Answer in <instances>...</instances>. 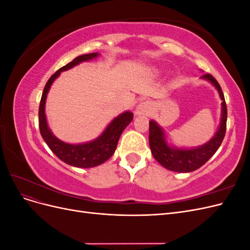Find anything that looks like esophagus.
<instances>
[{
	"instance_id": "34e87169",
	"label": "esophagus",
	"mask_w": 250,
	"mask_h": 250,
	"mask_svg": "<svg viewBox=\"0 0 250 250\" xmlns=\"http://www.w3.org/2000/svg\"><path fill=\"white\" fill-rule=\"evenodd\" d=\"M151 104L149 101H142L135 109V115L138 116H147L150 113Z\"/></svg>"
}]
</instances>
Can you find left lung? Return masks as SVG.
Masks as SVG:
<instances>
[{
	"label": "left lung",
	"mask_w": 250,
	"mask_h": 250,
	"mask_svg": "<svg viewBox=\"0 0 250 250\" xmlns=\"http://www.w3.org/2000/svg\"><path fill=\"white\" fill-rule=\"evenodd\" d=\"M202 79L209 81L217 90L222 100L221 122L215 135L202 146L193 149H181L171 147L166 141V135L155 121L149 122V145L153 157L166 169L174 172H192L199 169L213 156L220 147L226 131L228 109L224 95L218 81L210 74H204Z\"/></svg>",
	"instance_id": "obj_1"
}]
</instances>
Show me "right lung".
Wrapping results in <instances>:
<instances>
[{
	"label": "right lung",
	"mask_w": 250,
	"mask_h": 250,
	"mask_svg": "<svg viewBox=\"0 0 250 250\" xmlns=\"http://www.w3.org/2000/svg\"><path fill=\"white\" fill-rule=\"evenodd\" d=\"M98 55H99L98 53H89V54L80 55L73 59L70 63L60 67L48 80L46 86L43 88L40 103L39 125L43 141L46 142L49 148L52 150V152L59 160L77 168H93L106 162L115 153L121 134H122L123 130L129 125L133 119V113L130 111H125L121 113V115H119L117 118L111 121L108 126L105 128V130L101 133L100 137H98L92 142L78 144V145H73V144H67L58 140L50 130L47 123L46 113H44V105H46L47 94L52 83L54 82V80L59 76L62 72L70 70L73 66L79 64L80 62L92 60Z\"/></svg>",
	"instance_id": "add662e5"
}]
</instances>
